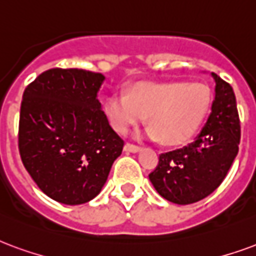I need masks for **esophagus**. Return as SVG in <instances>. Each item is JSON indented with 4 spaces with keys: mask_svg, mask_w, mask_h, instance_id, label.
<instances>
[{
    "mask_svg": "<svg viewBox=\"0 0 256 256\" xmlns=\"http://www.w3.org/2000/svg\"><path fill=\"white\" fill-rule=\"evenodd\" d=\"M141 150V146L138 145H133V144H126L124 145V152H132V153H137Z\"/></svg>",
    "mask_w": 256,
    "mask_h": 256,
    "instance_id": "obj_1",
    "label": "esophagus"
}]
</instances>
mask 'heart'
<instances>
[{
  "instance_id": "heart-1",
  "label": "heart",
  "mask_w": 256,
  "mask_h": 256,
  "mask_svg": "<svg viewBox=\"0 0 256 256\" xmlns=\"http://www.w3.org/2000/svg\"><path fill=\"white\" fill-rule=\"evenodd\" d=\"M212 107V90L204 82H140L128 94H114L103 104L108 123L119 134L148 116L145 136L166 146L186 145L200 133Z\"/></svg>"
}]
</instances>
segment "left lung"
Returning <instances> with one entry per match:
<instances>
[{"label": "left lung", "instance_id": "obj_1", "mask_svg": "<svg viewBox=\"0 0 256 256\" xmlns=\"http://www.w3.org/2000/svg\"><path fill=\"white\" fill-rule=\"evenodd\" d=\"M212 77L214 100L205 126L187 146L160 154L158 166L149 175L157 192L178 205H190L210 196L239 152L240 122L234 90L216 73Z\"/></svg>", "mask_w": 256, "mask_h": 256}]
</instances>
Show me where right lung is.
Masks as SVG:
<instances>
[{
	"instance_id": "add662e5",
	"label": "right lung",
	"mask_w": 256,
	"mask_h": 256,
	"mask_svg": "<svg viewBox=\"0 0 256 256\" xmlns=\"http://www.w3.org/2000/svg\"><path fill=\"white\" fill-rule=\"evenodd\" d=\"M106 77L50 69L22 94L18 150L34 182L51 200L81 205L99 194L123 140L110 126L98 94Z\"/></svg>"
}]
</instances>
